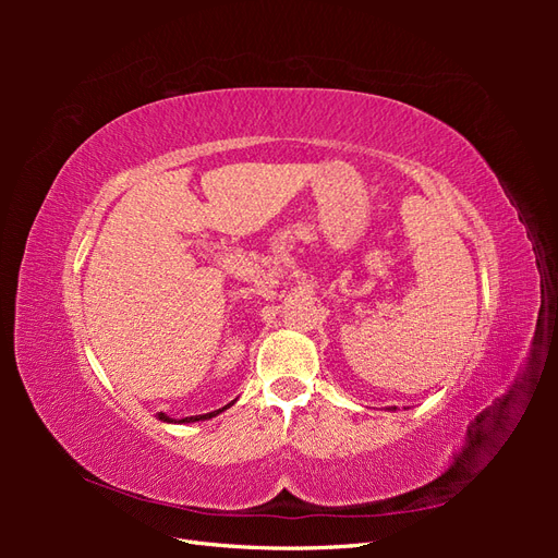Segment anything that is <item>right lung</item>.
Returning <instances> with one entry per match:
<instances>
[{"label": "right lung", "mask_w": 558, "mask_h": 558, "mask_svg": "<svg viewBox=\"0 0 558 558\" xmlns=\"http://www.w3.org/2000/svg\"><path fill=\"white\" fill-rule=\"evenodd\" d=\"M230 404H232V402H230ZM230 404H226V408H223V410H228V408H230ZM223 410H216V412H209V414H197V416H185V418H181V421H183V424H185V421H189V424H191V421H202V418H211V416H216L218 412H223ZM158 416H160L162 421H172V418H167V416H165L162 412H160Z\"/></svg>", "instance_id": "add662e5"}]
</instances>
